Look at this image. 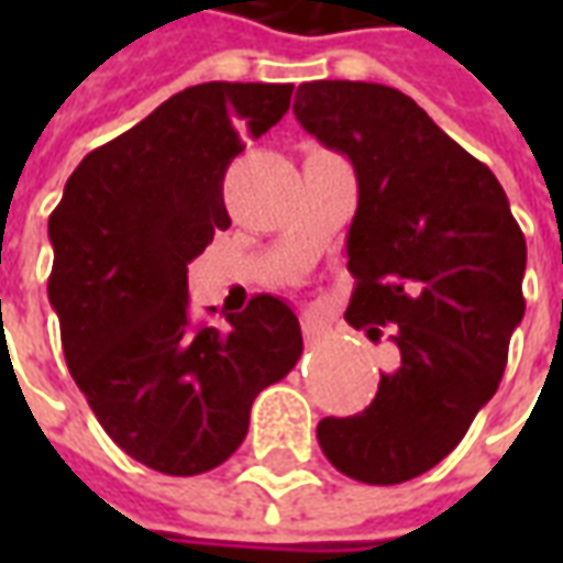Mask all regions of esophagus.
<instances>
[{
    "label": "esophagus",
    "instance_id": "34e87169",
    "mask_svg": "<svg viewBox=\"0 0 563 563\" xmlns=\"http://www.w3.org/2000/svg\"><path fill=\"white\" fill-rule=\"evenodd\" d=\"M322 329H325V325H322V319L310 317V313H307V317H301V331H305L307 341H317L319 334H322Z\"/></svg>",
    "mask_w": 563,
    "mask_h": 563
}]
</instances>
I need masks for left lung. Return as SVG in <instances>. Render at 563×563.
I'll return each mask as SVG.
<instances>
[{
	"mask_svg": "<svg viewBox=\"0 0 563 563\" xmlns=\"http://www.w3.org/2000/svg\"><path fill=\"white\" fill-rule=\"evenodd\" d=\"M292 111L353 162L358 180L346 322L371 341L374 325H398L391 341L401 353L371 407L322 419L317 440L358 483H407L459 446L497 391L525 317V234L488 165L401 90L313 80L298 87Z\"/></svg>",
	"mask_w": 563,
	"mask_h": 563,
	"instance_id": "left-lung-1",
	"label": "left lung"
}]
</instances>
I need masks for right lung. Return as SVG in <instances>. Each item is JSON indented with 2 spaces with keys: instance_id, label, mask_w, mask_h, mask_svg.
Returning <instances> with one entry per match:
<instances>
[{
  "instance_id": "add662e5",
  "label": "right lung",
  "mask_w": 563,
  "mask_h": 563,
  "mask_svg": "<svg viewBox=\"0 0 563 563\" xmlns=\"http://www.w3.org/2000/svg\"><path fill=\"white\" fill-rule=\"evenodd\" d=\"M292 84L210 80L84 156L47 220V298L99 424L168 476L213 471L301 355L292 307L256 295L225 329L189 322L186 265L229 229L225 168L289 111Z\"/></svg>"
}]
</instances>
